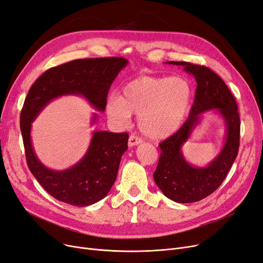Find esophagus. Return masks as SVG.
<instances>
[{
    "label": "esophagus",
    "mask_w": 263,
    "mask_h": 263,
    "mask_svg": "<svg viewBox=\"0 0 263 263\" xmlns=\"http://www.w3.org/2000/svg\"><path fill=\"white\" fill-rule=\"evenodd\" d=\"M143 141H142V139L141 138H139V136H136V135H134V134H132V135H130V138H129V146L130 147H133V146H135V145H139V144H141Z\"/></svg>",
    "instance_id": "1"
}]
</instances>
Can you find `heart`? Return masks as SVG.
<instances>
[{
  "label": "heart",
  "instance_id": "b5f03b06",
  "mask_svg": "<svg viewBox=\"0 0 263 263\" xmlns=\"http://www.w3.org/2000/svg\"><path fill=\"white\" fill-rule=\"evenodd\" d=\"M191 99V86L185 78L141 76L123 87L122 96L111 93L105 111L118 125L128 124L132 112L138 114L141 131L148 138L161 140L181 127Z\"/></svg>",
  "mask_w": 263,
  "mask_h": 263
}]
</instances>
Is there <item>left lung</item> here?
Instances as JSON below:
<instances>
[{
  "label": "left lung",
  "instance_id": "obj_1",
  "mask_svg": "<svg viewBox=\"0 0 263 263\" xmlns=\"http://www.w3.org/2000/svg\"><path fill=\"white\" fill-rule=\"evenodd\" d=\"M166 63L184 66V71L196 78L197 90L188 119L175 134L159 144L161 154L154 180L170 200L193 203L209 197L229 173L238 153L241 121L231 91L209 67L189 62ZM211 109H215L225 120V144L221 153L206 167H195L184 159L181 147L200 122L202 114Z\"/></svg>",
  "mask_w": 263,
  "mask_h": 263
}]
</instances>
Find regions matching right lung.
Instances as JSON below:
<instances>
[{"label": "right lung", "mask_w": 263, "mask_h": 263, "mask_svg": "<svg viewBox=\"0 0 263 263\" xmlns=\"http://www.w3.org/2000/svg\"><path fill=\"white\" fill-rule=\"evenodd\" d=\"M128 60L117 57L78 59L49 68L30 88L20 114L27 163L33 176L50 196L74 206H88L106 197L117 178L129 134L95 131L85 156L72 167L55 171L45 166L31 141L32 122L50 101L62 96H83L104 111L108 90ZM98 119L95 112L92 122Z\"/></svg>", "instance_id": "1"}]
</instances>
